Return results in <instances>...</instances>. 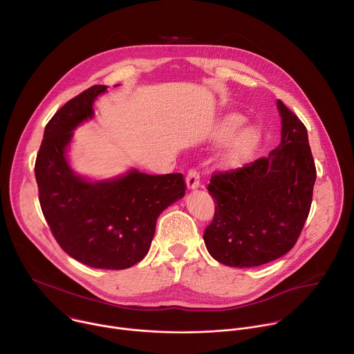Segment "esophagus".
Wrapping results in <instances>:
<instances>
[{
  "instance_id": "esophagus-1",
  "label": "esophagus",
  "mask_w": 354,
  "mask_h": 354,
  "mask_svg": "<svg viewBox=\"0 0 354 354\" xmlns=\"http://www.w3.org/2000/svg\"><path fill=\"white\" fill-rule=\"evenodd\" d=\"M186 185L189 189H197L200 186V174L197 169L194 168L189 169L186 176Z\"/></svg>"
}]
</instances>
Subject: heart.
Instances as JSON below:
<instances>
[{
    "label": "heart",
    "instance_id": "b5f03b06",
    "mask_svg": "<svg viewBox=\"0 0 354 354\" xmlns=\"http://www.w3.org/2000/svg\"><path fill=\"white\" fill-rule=\"evenodd\" d=\"M243 122H245V118L238 113L225 115L214 127L212 139L219 143H225L230 140L242 128ZM260 140H261V135L256 128L243 129L232 140L227 151L223 156V162L227 165H233L250 157L259 147Z\"/></svg>",
    "mask_w": 354,
    "mask_h": 354
}]
</instances>
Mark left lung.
Here are the masks:
<instances>
[{
	"label": "left lung",
	"instance_id": "1",
	"mask_svg": "<svg viewBox=\"0 0 354 354\" xmlns=\"http://www.w3.org/2000/svg\"><path fill=\"white\" fill-rule=\"evenodd\" d=\"M281 143L242 168L212 174L215 212L204 230L208 253L227 267L249 268L286 254L308 216L317 178L307 129L281 101Z\"/></svg>",
	"mask_w": 354,
	"mask_h": 354
}]
</instances>
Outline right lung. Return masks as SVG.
<instances>
[{
    "mask_svg": "<svg viewBox=\"0 0 354 354\" xmlns=\"http://www.w3.org/2000/svg\"><path fill=\"white\" fill-rule=\"evenodd\" d=\"M106 91L95 84L69 100L44 129L35 175L44 218L61 249L101 270H125L149 253L160 214L185 196L182 174L147 175L136 169L111 180L90 182L66 160L73 129L94 115Z\"/></svg>",
    "mask_w": 354,
    "mask_h": 354,
    "instance_id": "obj_1",
    "label": "right lung"
}]
</instances>
